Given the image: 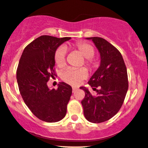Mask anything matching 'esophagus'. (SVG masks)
<instances>
[{
  "label": "esophagus",
  "instance_id": "esophagus-1",
  "mask_svg": "<svg viewBox=\"0 0 148 148\" xmlns=\"http://www.w3.org/2000/svg\"><path fill=\"white\" fill-rule=\"evenodd\" d=\"M77 90V88H75V87H73V92H75Z\"/></svg>",
  "mask_w": 148,
  "mask_h": 148
}]
</instances>
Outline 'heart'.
<instances>
[{
  "instance_id": "obj_1",
  "label": "heart",
  "mask_w": 148,
  "mask_h": 148,
  "mask_svg": "<svg viewBox=\"0 0 148 148\" xmlns=\"http://www.w3.org/2000/svg\"><path fill=\"white\" fill-rule=\"evenodd\" d=\"M83 57L86 59L85 64L88 66L92 65L91 59L95 55V51L92 45L86 42H78L75 46ZM65 55L66 52L63 47H60L56 50L55 53L54 59L56 64L60 68H62L65 65ZM88 73L85 68H67L61 73V78L64 82L73 86H77L80 84L83 80L87 78Z\"/></svg>"
}]
</instances>
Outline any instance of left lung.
Here are the masks:
<instances>
[{
	"instance_id": "left-lung-1",
	"label": "left lung",
	"mask_w": 148,
	"mask_h": 148,
	"mask_svg": "<svg viewBox=\"0 0 148 148\" xmlns=\"http://www.w3.org/2000/svg\"><path fill=\"white\" fill-rule=\"evenodd\" d=\"M85 39L95 44L100 62L88 82L96 90V96L91 95L87 88H80L85 93L81 101L83 113L91 123H103L116 115L123 105L128 89L127 68L121 53L107 40L99 37Z\"/></svg>"
}]
</instances>
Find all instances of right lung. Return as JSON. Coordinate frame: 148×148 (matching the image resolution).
<instances>
[{
  "mask_svg": "<svg viewBox=\"0 0 148 148\" xmlns=\"http://www.w3.org/2000/svg\"><path fill=\"white\" fill-rule=\"evenodd\" d=\"M71 39L42 36L25 47L20 59L16 73L20 92L33 115L42 121L56 123L66 115L72 88L60 82L57 90L51 89L47 82L55 75L56 50Z\"/></svg>",
  "mask_w": 148,
  "mask_h": 148,
  "instance_id": "obj_1",
  "label": "right lung"
}]
</instances>
